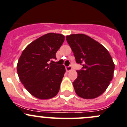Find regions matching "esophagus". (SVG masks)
<instances>
[{"mask_svg":"<svg viewBox=\"0 0 127 127\" xmlns=\"http://www.w3.org/2000/svg\"><path fill=\"white\" fill-rule=\"evenodd\" d=\"M65 70L67 72H70V71L72 70V67L70 65L67 66V67H65Z\"/></svg>","mask_w":127,"mask_h":127,"instance_id":"1","label":"esophagus"}]
</instances>
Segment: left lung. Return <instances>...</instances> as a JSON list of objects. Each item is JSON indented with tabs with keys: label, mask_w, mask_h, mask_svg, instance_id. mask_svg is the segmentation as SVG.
Segmentation results:
<instances>
[{
	"label": "left lung",
	"mask_w": 127,
	"mask_h": 127,
	"mask_svg": "<svg viewBox=\"0 0 127 127\" xmlns=\"http://www.w3.org/2000/svg\"><path fill=\"white\" fill-rule=\"evenodd\" d=\"M76 62L82 65L73 82L78 96L92 99L102 95L112 81L115 64L108 50L97 41L82 33L66 36Z\"/></svg>",
	"instance_id": "obj_1"
}]
</instances>
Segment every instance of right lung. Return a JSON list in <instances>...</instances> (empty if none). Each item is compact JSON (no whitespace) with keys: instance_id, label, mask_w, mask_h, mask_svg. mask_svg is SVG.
<instances>
[{"instance_id":"obj_1","label":"right lung","mask_w":127,"mask_h":127,"mask_svg":"<svg viewBox=\"0 0 127 127\" xmlns=\"http://www.w3.org/2000/svg\"><path fill=\"white\" fill-rule=\"evenodd\" d=\"M64 40L65 36L60 33L43 35L29 44L19 58L17 66L19 79L37 98H51L60 90L65 68L50 61L56 59L55 54Z\"/></svg>"}]
</instances>
